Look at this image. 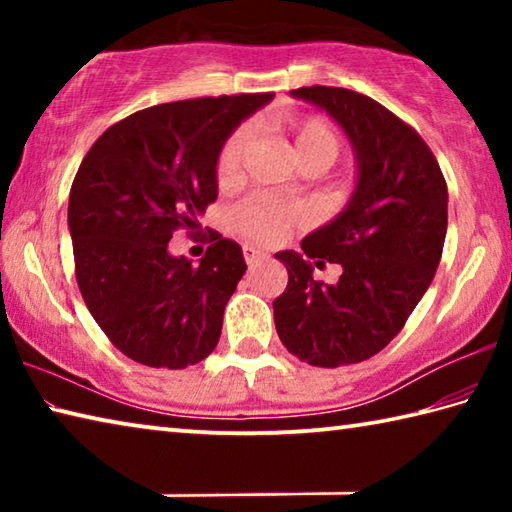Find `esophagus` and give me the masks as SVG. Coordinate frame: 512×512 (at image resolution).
<instances>
[{"mask_svg": "<svg viewBox=\"0 0 512 512\" xmlns=\"http://www.w3.org/2000/svg\"><path fill=\"white\" fill-rule=\"evenodd\" d=\"M266 255L262 253V250H257V248H253V246H244V259H246V264L248 266H255L257 262H262Z\"/></svg>", "mask_w": 512, "mask_h": 512, "instance_id": "34e87169", "label": "esophagus"}]
</instances>
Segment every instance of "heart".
I'll use <instances>...</instances> for the list:
<instances>
[{"instance_id": "heart-1", "label": "heart", "mask_w": 512, "mask_h": 512, "mask_svg": "<svg viewBox=\"0 0 512 512\" xmlns=\"http://www.w3.org/2000/svg\"><path fill=\"white\" fill-rule=\"evenodd\" d=\"M287 128L293 140V153L300 167L314 164V167L327 169L332 167L341 153V135L336 126L327 117L320 115H302L287 121ZM250 131L248 126H239L232 131L221 144L216 155V180L221 185L237 183L244 169V155L248 149ZM296 207L284 205L273 198L255 196L239 203L232 210V223L241 235L259 241V244H275L280 241L291 225L296 223Z\"/></svg>"}]
</instances>
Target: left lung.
<instances>
[{
	"label": "left lung",
	"mask_w": 512,
	"mask_h": 512,
	"mask_svg": "<svg viewBox=\"0 0 512 512\" xmlns=\"http://www.w3.org/2000/svg\"><path fill=\"white\" fill-rule=\"evenodd\" d=\"M291 94L339 121L357 153L359 183L348 207L302 241L316 266L343 268L339 282L314 280L293 250L275 255L289 273L273 300L275 329L309 366H350L384 350L429 289L445 246L447 183L418 131L375 99L329 85Z\"/></svg>",
	"instance_id": "1"
}]
</instances>
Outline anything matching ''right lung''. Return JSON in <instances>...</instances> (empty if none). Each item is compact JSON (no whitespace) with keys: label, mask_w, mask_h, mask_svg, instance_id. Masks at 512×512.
<instances>
[{"label":"right lung","mask_w":512,"mask_h":512,"mask_svg":"<svg viewBox=\"0 0 512 512\" xmlns=\"http://www.w3.org/2000/svg\"><path fill=\"white\" fill-rule=\"evenodd\" d=\"M273 92L153 106L112 124L85 155L69 192L81 296L128 359L180 370L212 354L223 309L246 273L241 246L210 232L201 264L169 255L176 230L201 228L216 201V155Z\"/></svg>","instance_id":"right-lung-1"}]
</instances>
